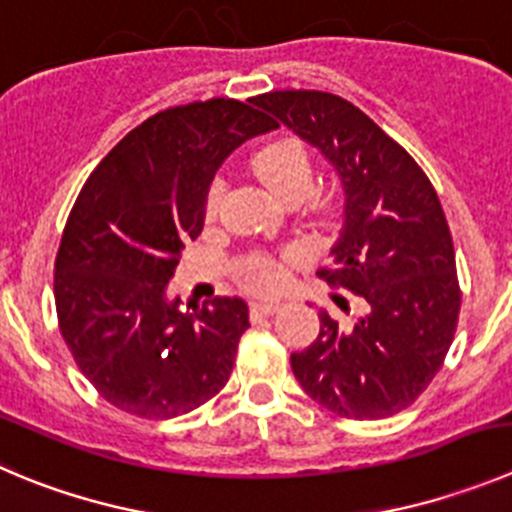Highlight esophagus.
<instances>
[{"instance_id": "1", "label": "esophagus", "mask_w": 512, "mask_h": 512, "mask_svg": "<svg viewBox=\"0 0 512 512\" xmlns=\"http://www.w3.org/2000/svg\"><path fill=\"white\" fill-rule=\"evenodd\" d=\"M280 308L278 300H257V303H252V315H272L275 310Z\"/></svg>"}]
</instances>
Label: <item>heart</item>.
Masks as SVG:
<instances>
[{
  "label": "heart",
  "mask_w": 512,
  "mask_h": 512,
  "mask_svg": "<svg viewBox=\"0 0 512 512\" xmlns=\"http://www.w3.org/2000/svg\"><path fill=\"white\" fill-rule=\"evenodd\" d=\"M255 171L260 179L270 186L275 194H280L288 202H300L308 197L315 181V166L313 156H310L308 146L295 136H280L267 141L255 151ZM227 194V184L224 179H214L207 189V199H204V212L212 219L222 207V199ZM288 257L290 255H272V252H250L240 260L237 270L240 278L245 280L247 288L260 290H275L285 283L288 278Z\"/></svg>",
  "instance_id": "heart-1"
}]
</instances>
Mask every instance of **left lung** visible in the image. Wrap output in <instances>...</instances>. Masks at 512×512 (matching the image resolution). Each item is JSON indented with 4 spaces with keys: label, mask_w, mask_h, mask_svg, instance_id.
Returning <instances> with one entry per match:
<instances>
[{
    "label": "left lung",
    "mask_w": 512,
    "mask_h": 512,
    "mask_svg": "<svg viewBox=\"0 0 512 512\" xmlns=\"http://www.w3.org/2000/svg\"><path fill=\"white\" fill-rule=\"evenodd\" d=\"M252 103L321 148L346 194L331 265L318 278L366 300L348 328L321 310V333L290 356L310 399L346 419H384L432 384L450 351L462 290L437 191L404 146L323 90H272Z\"/></svg>",
    "instance_id": "obj_1"
}]
</instances>
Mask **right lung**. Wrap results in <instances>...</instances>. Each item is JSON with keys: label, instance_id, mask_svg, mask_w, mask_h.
Masks as SVG:
<instances>
[{"label": "right lung", "instance_id": "1", "mask_svg": "<svg viewBox=\"0 0 512 512\" xmlns=\"http://www.w3.org/2000/svg\"><path fill=\"white\" fill-rule=\"evenodd\" d=\"M275 126L234 98L174 105L126 133L80 189L55 257L57 326L85 379L121 412L179 417L229 381L247 303L217 295L181 313L166 283L202 234L219 164Z\"/></svg>", "mask_w": 512, "mask_h": 512}]
</instances>
